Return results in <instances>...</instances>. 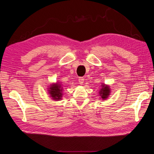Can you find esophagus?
<instances>
[{"instance_id":"1","label":"esophagus","mask_w":154,"mask_h":154,"mask_svg":"<svg viewBox=\"0 0 154 154\" xmlns=\"http://www.w3.org/2000/svg\"><path fill=\"white\" fill-rule=\"evenodd\" d=\"M78 81H79V83H80V84L82 85L83 82H84V78H83V77H80L78 78Z\"/></svg>"}]
</instances>
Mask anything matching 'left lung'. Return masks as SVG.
<instances>
[{
  "mask_svg": "<svg viewBox=\"0 0 154 154\" xmlns=\"http://www.w3.org/2000/svg\"><path fill=\"white\" fill-rule=\"evenodd\" d=\"M110 89L108 85H106L105 84L101 85V88L99 92V94L102 99L103 100L106 99L107 97L110 95Z\"/></svg>",
  "mask_w": 154,
  "mask_h": 154,
  "instance_id": "obj_1",
  "label": "left lung"
}]
</instances>
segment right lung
<instances>
[{"label":"right lung","instance_id":"1","mask_svg":"<svg viewBox=\"0 0 154 154\" xmlns=\"http://www.w3.org/2000/svg\"><path fill=\"white\" fill-rule=\"evenodd\" d=\"M49 93L50 96L54 100H60L62 97V87L61 83H57L50 85L49 88Z\"/></svg>","mask_w":154,"mask_h":154}]
</instances>
